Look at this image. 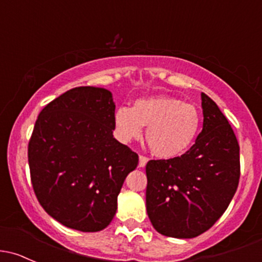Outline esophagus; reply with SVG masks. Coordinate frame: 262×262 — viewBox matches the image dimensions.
<instances>
[{"mask_svg": "<svg viewBox=\"0 0 262 262\" xmlns=\"http://www.w3.org/2000/svg\"><path fill=\"white\" fill-rule=\"evenodd\" d=\"M148 158L145 156H139V167H144L147 164Z\"/></svg>", "mask_w": 262, "mask_h": 262, "instance_id": "1", "label": "esophagus"}]
</instances>
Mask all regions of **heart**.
<instances>
[{
    "label": "heart",
    "instance_id": "b5f03b06",
    "mask_svg": "<svg viewBox=\"0 0 262 262\" xmlns=\"http://www.w3.org/2000/svg\"><path fill=\"white\" fill-rule=\"evenodd\" d=\"M117 138L123 143L139 138L142 126L145 142L154 156L174 158L186 152L196 139L201 114L194 105L173 96H152L134 101L132 108L120 106L114 115Z\"/></svg>",
    "mask_w": 262,
    "mask_h": 262
}]
</instances>
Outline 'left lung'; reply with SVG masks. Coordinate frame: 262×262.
I'll return each instance as SVG.
<instances>
[{
	"label": "left lung",
	"instance_id": "8db88e82",
	"mask_svg": "<svg viewBox=\"0 0 262 262\" xmlns=\"http://www.w3.org/2000/svg\"><path fill=\"white\" fill-rule=\"evenodd\" d=\"M203 128L180 157L149 161L147 213L162 235L192 238L216 224L240 181V145L217 104L202 93Z\"/></svg>",
	"mask_w": 262,
	"mask_h": 262
}]
</instances>
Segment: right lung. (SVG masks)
Listing matches in <instances>:
<instances>
[{
    "mask_svg": "<svg viewBox=\"0 0 262 262\" xmlns=\"http://www.w3.org/2000/svg\"><path fill=\"white\" fill-rule=\"evenodd\" d=\"M109 90L79 86L38 114L29 142L32 188L49 214L69 228L101 231L117 212L123 182L138 154L113 137Z\"/></svg>",
    "mask_w": 262,
    "mask_h": 262,
    "instance_id": "obj_1",
    "label": "right lung"
}]
</instances>
